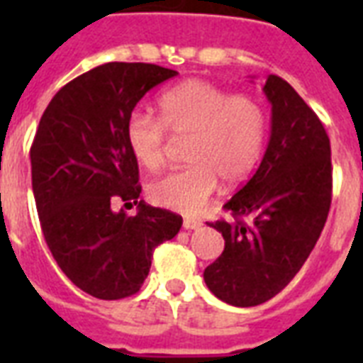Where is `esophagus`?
<instances>
[{
	"label": "esophagus",
	"instance_id": "esophagus-1",
	"mask_svg": "<svg viewBox=\"0 0 363 363\" xmlns=\"http://www.w3.org/2000/svg\"><path fill=\"white\" fill-rule=\"evenodd\" d=\"M201 224L203 222L198 220V218H184V222H182L184 230H198V228H201Z\"/></svg>",
	"mask_w": 363,
	"mask_h": 363
}]
</instances>
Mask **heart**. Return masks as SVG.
Returning a JSON list of instances; mask_svg holds the SVG:
<instances>
[{
	"label": "heart",
	"mask_w": 363,
	"mask_h": 363,
	"mask_svg": "<svg viewBox=\"0 0 363 363\" xmlns=\"http://www.w3.org/2000/svg\"><path fill=\"white\" fill-rule=\"evenodd\" d=\"M158 116L133 111L125 121V141L143 167L164 164L171 135L186 137V162L150 184L148 196L165 209L194 215L209 201L218 181L238 184L259 164L269 118L262 101L232 94L203 79H190L158 98Z\"/></svg>",
	"instance_id": "obj_1"
}]
</instances>
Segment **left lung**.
Returning <instances> with one entry per match:
<instances>
[{
  "instance_id": "left-lung-1",
  "label": "left lung",
  "mask_w": 363,
  "mask_h": 363,
  "mask_svg": "<svg viewBox=\"0 0 363 363\" xmlns=\"http://www.w3.org/2000/svg\"><path fill=\"white\" fill-rule=\"evenodd\" d=\"M264 92L269 143L252 179L224 205L232 220L211 224L226 242L203 273L211 292L235 307L264 303L292 281L332 205V148L320 118L281 77H267Z\"/></svg>"
}]
</instances>
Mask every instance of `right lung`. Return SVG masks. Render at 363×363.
I'll return each instance as SVG.
<instances>
[{
	"mask_svg": "<svg viewBox=\"0 0 363 363\" xmlns=\"http://www.w3.org/2000/svg\"><path fill=\"white\" fill-rule=\"evenodd\" d=\"M177 71L109 62L50 99L30 148L31 186L43 235L75 286L98 299L139 292L154 248L179 233L182 216L139 201V165L125 121L139 99ZM115 201L138 215L115 213Z\"/></svg>",
	"mask_w": 363,
	"mask_h": 363,
	"instance_id": "right-lung-1",
	"label": "right lung"
}]
</instances>
